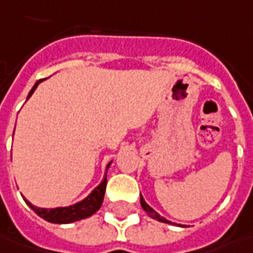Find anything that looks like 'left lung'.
I'll return each mask as SVG.
<instances>
[{"label": "left lung", "mask_w": 253, "mask_h": 253, "mask_svg": "<svg viewBox=\"0 0 253 253\" xmlns=\"http://www.w3.org/2000/svg\"><path fill=\"white\" fill-rule=\"evenodd\" d=\"M140 203H141V207H143L144 210H145V213L148 214V215H150L151 218H154V220H158V221H161V222H165V224H172L169 220H167L165 217H162V215H160V214L157 213V211L154 210L151 206L147 205L143 196H140Z\"/></svg>", "instance_id": "1"}]
</instances>
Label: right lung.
I'll return each instance as SVG.
<instances>
[{
  "mask_svg": "<svg viewBox=\"0 0 253 253\" xmlns=\"http://www.w3.org/2000/svg\"><path fill=\"white\" fill-rule=\"evenodd\" d=\"M43 80H39L38 83L33 85V88L29 92L28 95V99L33 95V92L36 91L38 85L42 83ZM15 131V130H13ZM110 164L112 161L106 165V172H105V176L102 179L98 186L95 187L92 190L91 193L88 196L83 199L81 202L75 203V205L67 206V207H54V209H43V207H36L33 206L29 202L23 197V200L26 202V205L31 207L32 210L35 213L38 214L39 217H42L43 220H46L48 222H53V224H70V222L80 221V220H84V218H88L91 217L92 214H95L102 206V202H103V197H105V190H106V183H108V179H106V175H108V169H109Z\"/></svg>",
  "mask_w": 253,
  "mask_h": 253,
  "instance_id": "obj_1",
  "label": "right lung"
}]
</instances>
